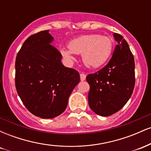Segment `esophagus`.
Returning <instances> with one entry per match:
<instances>
[{"mask_svg": "<svg viewBox=\"0 0 151 151\" xmlns=\"http://www.w3.org/2000/svg\"><path fill=\"white\" fill-rule=\"evenodd\" d=\"M80 79L81 81H84L86 79V74L81 73L80 74Z\"/></svg>", "mask_w": 151, "mask_h": 151, "instance_id": "obj_1", "label": "esophagus"}]
</instances>
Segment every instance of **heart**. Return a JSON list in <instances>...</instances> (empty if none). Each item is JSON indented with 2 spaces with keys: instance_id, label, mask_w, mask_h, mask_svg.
Here are the masks:
<instances>
[{
  "instance_id": "b5f03b06",
  "label": "heart",
  "mask_w": 151,
  "mask_h": 151,
  "mask_svg": "<svg viewBox=\"0 0 151 151\" xmlns=\"http://www.w3.org/2000/svg\"><path fill=\"white\" fill-rule=\"evenodd\" d=\"M69 49L60 48V52L69 61L74 60V54H81L84 65L97 68L105 63L113 51V41L107 36L97 34L84 35L72 40Z\"/></svg>"
}]
</instances>
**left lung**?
Masks as SVG:
<instances>
[{"label": "left lung", "instance_id": "8db88e82", "mask_svg": "<svg viewBox=\"0 0 151 151\" xmlns=\"http://www.w3.org/2000/svg\"><path fill=\"white\" fill-rule=\"evenodd\" d=\"M117 41L113 55L106 65L86 78L90 86L88 101L94 113L109 116L124 106L135 86L133 55L124 37L114 34Z\"/></svg>", "mask_w": 151, "mask_h": 151}]
</instances>
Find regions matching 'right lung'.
I'll return each mask as SVG.
<instances>
[{"instance_id": "add662e5", "label": "right lung", "mask_w": 151, "mask_h": 151, "mask_svg": "<svg viewBox=\"0 0 151 151\" xmlns=\"http://www.w3.org/2000/svg\"><path fill=\"white\" fill-rule=\"evenodd\" d=\"M49 30L31 35L15 60V88L27 110L42 119L63 113L74 88L80 81L76 70L62 65V55L51 45Z\"/></svg>"}]
</instances>
